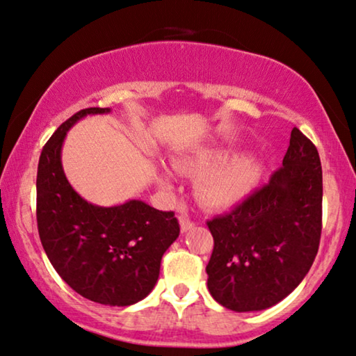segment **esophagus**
Listing matches in <instances>:
<instances>
[{
    "instance_id": "obj_1",
    "label": "esophagus",
    "mask_w": 356,
    "mask_h": 356,
    "mask_svg": "<svg viewBox=\"0 0 356 356\" xmlns=\"http://www.w3.org/2000/svg\"><path fill=\"white\" fill-rule=\"evenodd\" d=\"M194 222H192V220L188 218V216H184V214H181V216H179V227H181V232L183 233H186L188 230H191V229H194Z\"/></svg>"
}]
</instances>
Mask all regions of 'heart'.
<instances>
[{
	"label": "heart",
	"instance_id": "1",
	"mask_svg": "<svg viewBox=\"0 0 356 356\" xmlns=\"http://www.w3.org/2000/svg\"><path fill=\"white\" fill-rule=\"evenodd\" d=\"M224 149H200L173 159L177 172L199 177L195 184L197 197L205 207L229 208L241 202L260 175V165L254 154H240L229 159ZM162 181L170 183L168 175H162Z\"/></svg>",
	"mask_w": 356,
	"mask_h": 356
}]
</instances>
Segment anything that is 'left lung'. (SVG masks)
<instances>
[{
  "instance_id": "left-lung-1",
  "label": "left lung",
  "mask_w": 356,
  "mask_h": 356,
  "mask_svg": "<svg viewBox=\"0 0 356 356\" xmlns=\"http://www.w3.org/2000/svg\"><path fill=\"white\" fill-rule=\"evenodd\" d=\"M322 164L293 127L282 167L229 214L208 220L214 238L208 290L235 312L277 305L305 279L322 233Z\"/></svg>"
}]
</instances>
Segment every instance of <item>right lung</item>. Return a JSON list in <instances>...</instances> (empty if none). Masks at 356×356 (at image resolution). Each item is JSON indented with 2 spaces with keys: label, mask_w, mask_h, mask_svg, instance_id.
I'll return each mask as SVG.
<instances>
[{
  "label": "right lung",
  "mask_w": 356,
  "mask_h": 356,
  "mask_svg": "<svg viewBox=\"0 0 356 356\" xmlns=\"http://www.w3.org/2000/svg\"><path fill=\"white\" fill-rule=\"evenodd\" d=\"M108 112L80 110L45 143L38 165L36 218L40 243L63 281L83 298L123 307L153 290L179 224L173 211H159L142 200L92 205L69 184L61 164L67 131L86 115Z\"/></svg>",
  "instance_id": "obj_1"
}]
</instances>
